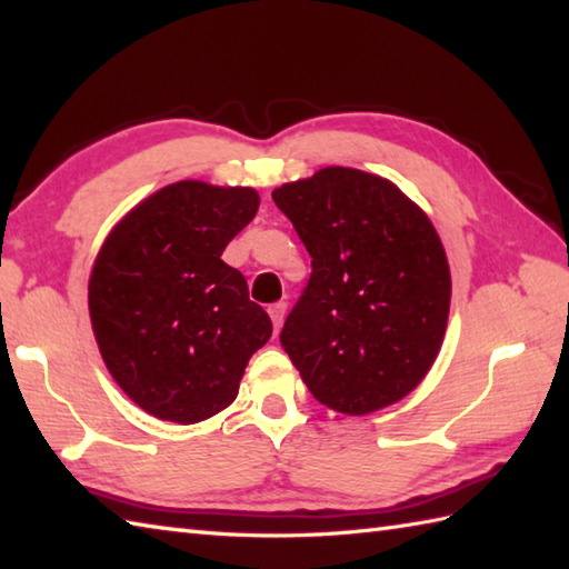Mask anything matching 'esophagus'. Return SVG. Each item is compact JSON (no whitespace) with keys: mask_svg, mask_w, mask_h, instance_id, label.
<instances>
[{"mask_svg":"<svg viewBox=\"0 0 569 569\" xmlns=\"http://www.w3.org/2000/svg\"><path fill=\"white\" fill-rule=\"evenodd\" d=\"M269 316H271L273 328H276V332H278V328H281L283 318H286V303H273V306L269 308Z\"/></svg>","mask_w":569,"mask_h":569,"instance_id":"esophagus-1","label":"esophagus"}]
</instances>
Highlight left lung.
<instances>
[{
    "label": "left lung",
    "instance_id": "8db88e82",
    "mask_svg": "<svg viewBox=\"0 0 569 569\" xmlns=\"http://www.w3.org/2000/svg\"><path fill=\"white\" fill-rule=\"evenodd\" d=\"M312 273L281 345L337 413L401 401L430 371L450 316V266L428 214L391 180L330 166L271 192Z\"/></svg>",
    "mask_w": 569,
    "mask_h": 569
}]
</instances>
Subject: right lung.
Returning <instances> with one entry per match:
<instances>
[{
  "label": "right lung",
  "instance_id": "add662e5",
  "mask_svg": "<svg viewBox=\"0 0 569 569\" xmlns=\"http://www.w3.org/2000/svg\"><path fill=\"white\" fill-rule=\"evenodd\" d=\"M259 210L253 188L178 180L141 200L94 259L88 303L100 355L153 418L208 420L237 398L271 318L224 247Z\"/></svg>",
  "mask_w": 569,
  "mask_h": 569
}]
</instances>
